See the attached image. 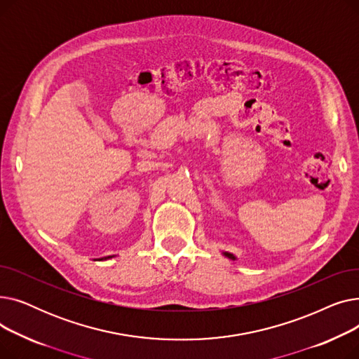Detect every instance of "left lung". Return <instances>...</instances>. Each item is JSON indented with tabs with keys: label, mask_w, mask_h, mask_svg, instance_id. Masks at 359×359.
Wrapping results in <instances>:
<instances>
[{
	"label": "left lung",
	"mask_w": 359,
	"mask_h": 359,
	"mask_svg": "<svg viewBox=\"0 0 359 359\" xmlns=\"http://www.w3.org/2000/svg\"><path fill=\"white\" fill-rule=\"evenodd\" d=\"M225 257H229V259H231V260H236V256L234 255H231V253H227V252H224L222 253Z\"/></svg>",
	"instance_id": "left-lung-1"
}]
</instances>
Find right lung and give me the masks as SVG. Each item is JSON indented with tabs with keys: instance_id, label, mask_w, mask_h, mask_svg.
I'll return each mask as SVG.
<instances>
[{
	"instance_id": "1",
	"label": "right lung",
	"mask_w": 359,
	"mask_h": 359,
	"mask_svg": "<svg viewBox=\"0 0 359 359\" xmlns=\"http://www.w3.org/2000/svg\"><path fill=\"white\" fill-rule=\"evenodd\" d=\"M111 256H107V257H102V259H99V260H106V259H110Z\"/></svg>"
}]
</instances>
